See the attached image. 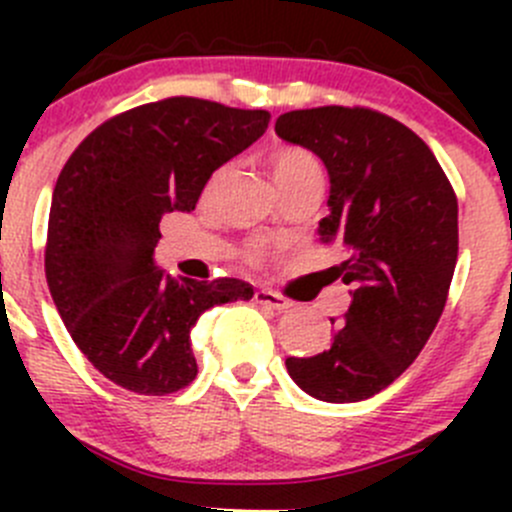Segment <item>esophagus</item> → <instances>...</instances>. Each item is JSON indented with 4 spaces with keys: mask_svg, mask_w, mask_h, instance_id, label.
<instances>
[{
    "mask_svg": "<svg viewBox=\"0 0 512 512\" xmlns=\"http://www.w3.org/2000/svg\"><path fill=\"white\" fill-rule=\"evenodd\" d=\"M255 299L260 304H265L267 309H272V312H287V309L292 307V302H289L287 297H282V294L277 292H270V289H260V292H255Z\"/></svg>",
    "mask_w": 512,
    "mask_h": 512,
    "instance_id": "1",
    "label": "esophagus"
}]
</instances>
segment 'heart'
<instances>
[{"label": "heart", "mask_w": 512, "mask_h": 512, "mask_svg": "<svg viewBox=\"0 0 512 512\" xmlns=\"http://www.w3.org/2000/svg\"><path fill=\"white\" fill-rule=\"evenodd\" d=\"M270 160L277 183L302 178V175H322V165H319L317 156L312 151H307V148L280 146L272 153Z\"/></svg>", "instance_id": "b5f03b06"}]
</instances>
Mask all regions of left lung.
Segmentation results:
<instances>
[{
	"mask_svg": "<svg viewBox=\"0 0 512 512\" xmlns=\"http://www.w3.org/2000/svg\"><path fill=\"white\" fill-rule=\"evenodd\" d=\"M282 141L329 173L319 240L347 260L332 267L352 304L322 354L285 361L294 384L329 404H354L394 384L428 342L458 260V200L431 148L371 108L282 113Z\"/></svg>",
	"mask_w": 512,
	"mask_h": 512,
	"instance_id": "left-lung-1",
	"label": "left lung"
}]
</instances>
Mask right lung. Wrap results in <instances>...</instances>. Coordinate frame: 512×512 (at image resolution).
<instances>
[{"label":"right lung","instance_id":"add662e5","mask_svg":"<svg viewBox=\"0 0 512 512\" xmlns=\"http://www.w3.org/2000/svg\"><path fill=\"white\" fill-rule=\"evenodd\" d=\"M270 113L173 96L108 118L71 153L49 210L44 270L76 347L143 396L198 374L190 329L215 304L250 299L232 277L175 280L153 262L165 213H190L210 175L267 131Z\"/></svg>","mask_w":512,"mask_h":512}]
</instances>
